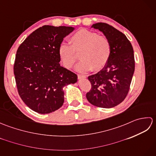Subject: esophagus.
<instances>
[{"instance_id": "1", "label": "esophagus", "mask_w": 156, "mask_h": 156, "mask_svg": "<svg viewBox=\"0 0 156 156\" xmlns=\"http://www.w3.org/2000/svg\"><path fill=\"white\" fill-rule=\"evenodd\" d=\"M78 79H82V78H87V76L86 75H82V74H78Z\"/></svg>"}]
</instances>
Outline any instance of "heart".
<instances>
[{
	"mask_svg": "<svg viewBox=\"0 0 156 156\" xmlns=\"http://www.w3.org/2000/svg\"><path fill=\"white\" fill-rule=\"evenodd\" d=\"M70 44L62 42L59 45L58 54L66 68H71L78 59L75 52L80 53L81 61L76 66L78 71L92 69L97 71L107 64L111 54L110 41L105 36L88 29H80L70 37Z\"/></svg>",
	"mask_w": 156,
	"mask_h": 156,
	"instance_id": "heart-1",
	"label": "heart"
}]
</instances>
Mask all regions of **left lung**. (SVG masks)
<instances>
[{"label":"left lung","instance_id":"8db88e82","mask_svg":"<svg viewBox=\"0 0 156 156\" xmlns=\"http://www.w3.org/2000/svg\"><path fill=\"white\" fill-rule=\"evenodd\" d=\"M92 27L108 39L111 54L105 67L88 77L92 87L87 98L96 107L112 108L123 101L129 92L135 70L133 49L127 37L111 25L97 23Z\"/></svg>","mask_w":156,"mask_h":156}]
</instances>
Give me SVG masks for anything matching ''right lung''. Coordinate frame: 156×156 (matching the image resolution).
Wrapping results in <instances>:
<instances>
[{"label":"right lung","instance_id":"obj_1","mask_svg":"<svg viewBox=\"0 0 156 156\" xmlns=\"http://www.w3.org/2000/svg\"><path fill=\"white\" fill-rule=\"evenodd\" d=\"M74 27L44 25L25 39L16 51L14 74L20 97L41 114L60 108L63 88L77 82V75L59 64V44Z\"/></svg>","mask_w":156,"mask_h":156}]
</instances>
